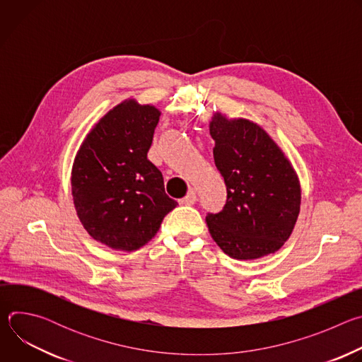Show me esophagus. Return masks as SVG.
I'll return each mask as SVG.
<instances>
[{"mask_svg": "<svg viewBox=\"0 0 362 362\" xmlns=\"http://www.w3.org/2000/svg\"><path fill=\"white\" fill-rule=\"evenodd\" d=\"M196 200H197V197H196V190L192 189V190H189V193H187L183 199H180V203H182V204H193Z\"/></svg>", "mask_w": 362, "mask_h": 362, "instance_id": "34e87169", "label": "esophagus"}]
</instances>
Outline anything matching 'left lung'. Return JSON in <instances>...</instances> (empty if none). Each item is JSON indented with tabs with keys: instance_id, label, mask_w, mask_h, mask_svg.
<instances>
[{
	"instance_id": "obj_1",
	"label": "left lung",
	"mask_w": 362,
	"mask_h": 362,
	"mask_svg": "<svg viewBox=\"0 0 362 362\" xmlns=\"http://www.w3.org/2000/svg\"><path fill=\"white\" fill-rule=\"evenodd\" d=\"M214 159L228 199L206 216L212 239L233 259L252 261L278 252L299 211L300 183L282 148L257 123L216 112L209 123Z\"/></svg>"
}]
</instances>
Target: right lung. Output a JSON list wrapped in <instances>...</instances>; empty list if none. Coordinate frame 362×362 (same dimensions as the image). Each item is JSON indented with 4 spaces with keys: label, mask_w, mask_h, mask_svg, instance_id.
<instances>
[{
    "label": "right lung",
    "mask_w": 362,
    "mask_h": 362,
    "mask_svg": "<svg viewBox=\"0 0 362 362\" xmlns=\"http://www.w3.org/2000/svg\"><path fill=\"white\" fill-rule=\"evenodd\" d=\"M160 110L127 98L83 140L71 169V194L87 233L116 250H137L158 233L177 202L147 159Z\"/></svg>",
    "instance_id": "obj_1"
}]
</instances>
